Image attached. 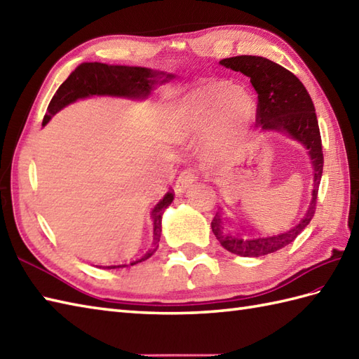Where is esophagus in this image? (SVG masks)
Listing matches in <instances>:
<instances>
[{
  "label": "esophagus",
  "instance_id": "34e87169",
  "mask_svg": "<svg viewBox=\"0 0 359 359\" xmlns=\"http://www.w3.org/2000/svg\"><path fill=\"white\" fill-rule=\"evenodd\" d=\"M196 180H197V172L191 170V168H188V170L180 172L177 182H175V189H177V193H184L185 189L191 187Z\"/></svg>",
  "mask_w": 359,
  "mask_h": 359
}]
</instances>
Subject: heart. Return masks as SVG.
I'll return each instance as SVG.
<instances>
[{
    "label": "heart",
    "instance_id": "b5f03b06",
    "mask_svg": "<svg viewBox=\"0 0 359 359\" xmlns=\"http://www.w3.org/2000/svg\"><path fill=\"white\" fill-rule=\"evenodd\" d=\"M257 112L255 97L226 80H211L189 90L175 104L170 133L182 140L205 131L211 157H225L242 143Z\"/></svg>",
    "mask_w": 359,
    "mask_h": 359
}]
</instances>
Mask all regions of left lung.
<instances>
[{
  "label": "left lung",
  "mask_w": 359,
  "mask_h": 359,
  "mask_svg": "<svg viewBox=\"0 0 359 359\" xmlns=\"http://www.w3.org/2000/svg\"><path fill=\"white\" fill-rule=\"evenodd\" d=\"M219 63L250 77L251 85L257 93L256 123L261 125L265 131L270 129V131L285 133L301 142L309 149L310 160L313 163V197L310 207L301 222L290 230L271 236L255 233L241 234L228 230L220 212H216V216L212 217V233L225 250L243 257L265 256L292 243L301 231L306 230L315 216L318 188L321 184L324 166L323 142L315 106L299 79L269 58L239 55L224 58Z\"/></svg>",
  "instance_id": "obj_1"
}]
</instances>
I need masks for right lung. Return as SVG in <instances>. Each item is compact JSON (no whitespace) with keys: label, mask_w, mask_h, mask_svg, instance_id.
Segmentation results:
<instances>
[{"label":"right lung","mask_w":359,"mask_h":359,"mask_svg":"<svg viewBox=\"0 0 359 359\" xmlns=\"http://www.w3.org/2000/svg\"><path fill=\"white\" fill-rule=\"evenodd\" d=\"M172 74L157 72L147 67H131V66H109L103 63H81L75 67L67 77L62 86L57 89L55 95L48 106V114L43 118V126L48 123L52 116L63 109L65 106L85 98L89 95H117V97H129V98H144L151 93L152 86L157 81L171 80ZM174 199V193H166L162 201H160L154 210L151 212L152 222H154V243L147 251V255L142 256L137 261L129 265H135L142 261H147L148 257L156 253L158 247L160 234H162V215L163 211L170 207ZM128 264L118 265H104L103 269H123ZM102 269V266H100Z\"/></svg>","instance_id":"obj_1"}]
</instances>
